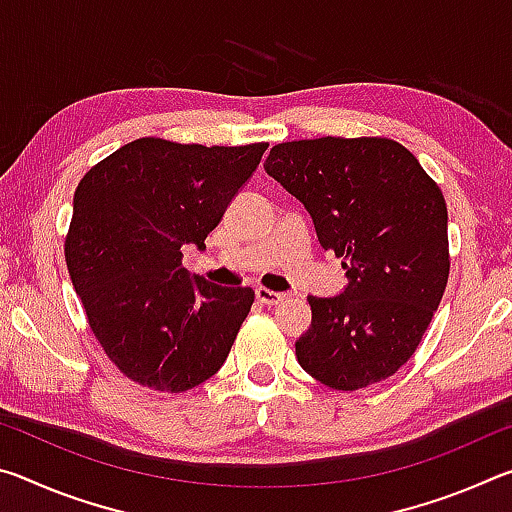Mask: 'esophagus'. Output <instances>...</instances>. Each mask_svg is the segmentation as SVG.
<instances>
[{
	"label": "esophagus",
	"mask_w": 512,
	"mask_h": 512,
	"mask_svg": "<svg viewBox=\"0 0 512 512\" xmlns=\"http://www.w3.org/2000/svg\"><path fill=\"white\" fill-rule=\"evenodd\" d=\"M255 296H257L259 302H262V305H280V302L287 298V296H284V293H277V291H271V289H266V287H257L255 289Z\"/></svg>",
	"instance_id": "obj_1"
}]
</instances>
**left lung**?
<instances>
[{
    "mask_svg": "<svg viewBox=\"0 0 512 512\" xmlns=\"http://www.w3.org/2000/svg\"><path fill=\"white\" fill-rule=\"evenodd\" d=\"M305 205L320 246L348 287L309 296L296 341L302 370L334 391H359L413 357L449 277L447 205L415 155L388 137L282 142L264 164Z\"/></svg>",
    "mask_w": 512,
    "mask_h": 512,
    "instance_id": "8db88e82",
    "label": "left lung"
}]
</instances>
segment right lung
I'll list each match as a JSON object with an SVG mask.
<instances>
[{
  "label": "right lung",
  "instance_id": "1",
  "mask_svg": "<svg viewBox=\"0 0 512 512\" xmlns=\"http://www.w3.org/2000/svg\"><path fill=\"white\" fill-rule=\"evenodd\" d=\"M266 149L142 137L81 178L67 271L92 334L135 384L185 393L223 366L255 291L189 277L180 248H205Z\"/></svg>",
  "mask_w": 512,
  "mask_h": 512
}]
</instances>
